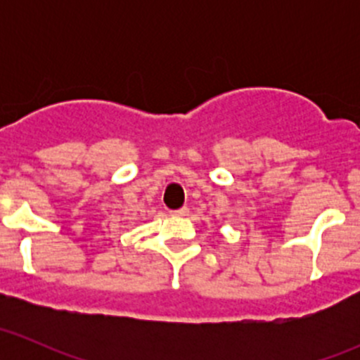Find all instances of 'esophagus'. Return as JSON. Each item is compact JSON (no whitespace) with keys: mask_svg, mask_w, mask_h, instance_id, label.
<instances>
[{"mask_svg":"<svg viewBox=\"0 0 360 360\" xmlns=\"http://www.w3.org/2000/svg\"><path fill=\"white\" fill-rule=\"evenodd\" d=\"M170 214H172V216L183 217V216H188V214H190V209H188V207H181V209H177V210H170Z\"/></svg>","mask_w":360,"mask_h":360,"instance_id":"34e87169","label":"esophagus"}]
</instances>
